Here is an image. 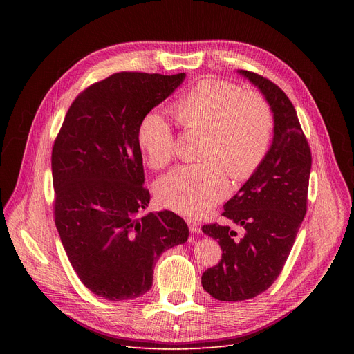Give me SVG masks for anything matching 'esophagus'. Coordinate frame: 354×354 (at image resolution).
Instances as JSON below:
<instances>
[{"label":"esophagus","mask_w":354,"mask_h":354,"mask_svg":"<svg viewBox=\"0 0 354 354\" xmlns=\"http://www.w3.org/2000/svg\"><path fill=\"white\" fill-rule=\"evenodd\" d=\"M188 227L191 234H201V224L194 219H188Z\"/></svg>","instance_id":"obj_1"}]
</instances>
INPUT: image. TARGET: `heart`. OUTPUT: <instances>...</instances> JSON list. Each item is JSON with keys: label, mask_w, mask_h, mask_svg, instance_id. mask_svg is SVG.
I'll list each match as a JSON object with an SVG mask.
<instances>
[{"label": "heart", "mask_w": 354, "mask_h": 354, "mask_svg": "<svg viewBox=\"0 0 354 354\" xmlns=\"http://www.w3.org/2000/svg\"><path fill=\"white\" fill-rule=\"evenodd\" d=\"M180 122L205 132L201 158L180 165L159 179L156 198L174 212L201 216L225 198L230 182L251 175L268 151L272 116L266 100L255 93L221 80H201L176 103ZM136 140L146 162L155 169L172 156L174 130L159 110H151L138 126Z\"/></svg>", "instance_id": "1"}]
</instances>
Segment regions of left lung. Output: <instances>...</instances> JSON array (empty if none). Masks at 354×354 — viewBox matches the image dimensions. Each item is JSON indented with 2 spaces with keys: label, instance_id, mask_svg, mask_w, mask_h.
I'll return each mask as SVG.
<instances>
[{
  "label": "left lung",
  "instance_id": "obj_1",
  "mask_svg": "<svg viewBox=\"0 0 354 354\" xmlns=\"http://www.w3.org/2000/svg\"><path fill=\"white\" fill-rule=\"evenodd\" d=\"M270 106L271 146L248 180L225 203L224 216L244 228L238 238L228 225H203L218 239L222 258L202 274V287L221 301H243L266 291L280 275L307 212L311 152L297 111L286 93L247 70Z\"/></svg>",
  "mask_w": 354,
  "mask_h": 354
}]
</instances>
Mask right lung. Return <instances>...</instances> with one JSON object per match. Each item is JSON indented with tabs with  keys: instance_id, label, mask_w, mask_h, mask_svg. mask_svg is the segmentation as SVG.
Instances as JSON below:
<instances>
[{
	"instance_id": "1",
	"label": "right lung",
	"mask_w": 354,
	"mask_h": 354,
	"mask_svg": "<svg viewBox=\"0 0 354 354\" xmlns=\"http://www.w3.org/2000/svg\"><path fill=\"white\" fill-rule=\"evenodd\" d=\"M185 76L111 74L71 103L54 142L55 227L80 281L104 300L149 291L162 252L188 239L187 222L172 211L140 215L151 195L136 140L143 116Z\"/></svg>"
}]
</instances>
